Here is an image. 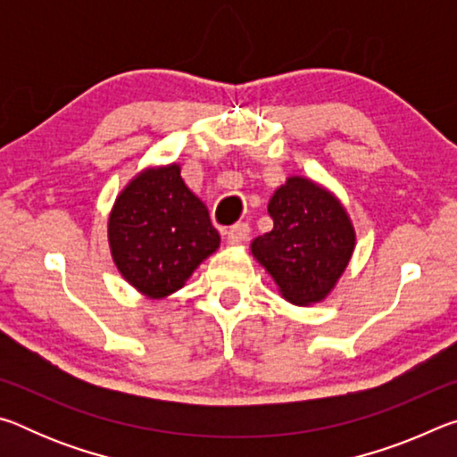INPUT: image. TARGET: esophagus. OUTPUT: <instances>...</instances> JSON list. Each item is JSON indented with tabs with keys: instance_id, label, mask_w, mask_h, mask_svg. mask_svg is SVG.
Here are the masks:
<instances>
[{
	"instance_id": "obj_1",
	"label": "esophagus",
	"mask_w": 457,
	"mask_h": 457,
	"mask_svg": "<svg viewBox=\"0 0 457 457\" xmlns=\"http://www.w3.org/2000/svg\"><path fill=\"white\" fill-rule=\"evenodd\" d=\"M247 237H250V228H247V223H236V226H231L226 231L228 244H244Z\"/></svg>"
}]
</instances>
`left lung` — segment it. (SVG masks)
<instances>
[{
    "label": "left lung",
    "mask_w": 457,
    "mask_h": 457,
    "mask_svg": "<svg viewBox=\"0 0 457 457\" xmlns=\"http://www.w3.org/2000/svg\"><path fill=\"white\" fill-rule=\"evenodd\" d=\"M272 231L252 242L253 258L272 276L284 300L296 306L322 303L353 258L357 234L335 193L292 175L268 204Z\"/></svg>",
    "instance_id": "obj_1"
}]
</instances>
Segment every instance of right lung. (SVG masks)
<instances>
[{"mask_svg": "<svg viewBox=\"0 0 457 457\" xmlns=\"http://www.w3.org/2000/svg\"><path fill=\"white\" fill-rule=\"evenodd\" d=\"M108 245L120 276L159 300L183 288L220 247L204 201L185 185L181 165L146 167L122 189L108 215Z\"/></svg>", "mask_w": 457, "mask_h": 457, "instance_id": "obj_1", "label": "right lung"}]
</instances>
